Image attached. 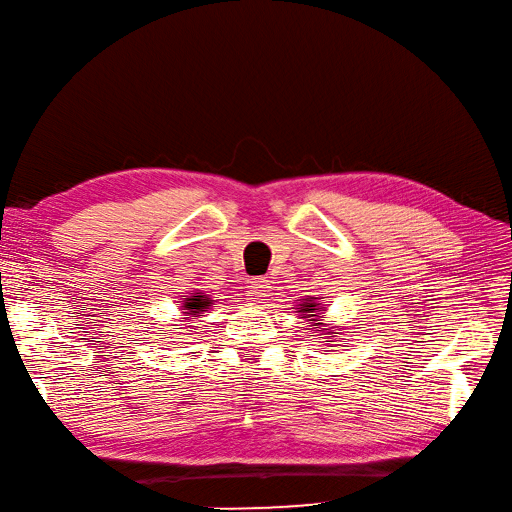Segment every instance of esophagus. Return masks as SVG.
<instances>
[{
    "mask_svg": "<svg viewBox=\"0 0 512 512\" xmlns=\"http://www.w3.org/2000/svg\"><path fill=\"white\" fill-rule=\"evenodd\" d=\"M252 299L254 302H263V299L269 295V286H267V280H263V278H256L254 282H252Z\"/></svg>",
    "mask_w": 512,
    "mask_h": 512,
    "instance_id": "1",
    "label": "esophagus"
}]
</instances>
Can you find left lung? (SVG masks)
<instances>
[{
	"label": "left lung",
	"instance_id": "1",
	"mask_svg": "<svg viewBox=\"0 0 512 512\" xmlns=\"http://www.w3.org/2000/svg\"><path fill=\"white\" fill-rule=\"evenodd\" d=\"M317 297H308L304 304H299V310L297 313H315V315H308V317H319V304L315 302ZM308 321H319V319H308ZM326 328H321L319 332H323ZM332 334H339V332H332Z\"/></svg>",
	"mask_w": 512,
	"mask_h": 512
}]
</instances>
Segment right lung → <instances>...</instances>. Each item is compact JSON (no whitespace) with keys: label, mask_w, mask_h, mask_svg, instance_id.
<instances>
[{"label":"right lung","mask_w":512,"mask_h":512,"mask_svg":"<svg viewBox=\"0 0 512 512\" xmlns=\"http://www.w3.org/2000/svg\"><path fill=\"white\" fill-rule=\"evenodd\" d=\"M210 304H213V299L195 293L191 297H184V308L182 310H186V315H189V317H199V313H204V308H208Z\"/></svg>","instance_id":"right-lung-1"}]
</instances>
